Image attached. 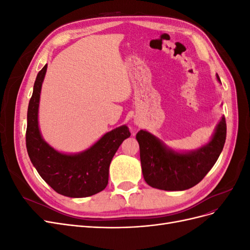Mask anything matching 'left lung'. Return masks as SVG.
Returning <instances> with one entry per match:
<instances>
[{"mask_svg":"<svg viewBox=\"0 0 250 250\" xmlns=\"http://www.w3.org/2000/svg\"><path fill=\"white\" fill-rule=\"evenodd\" d=\"M217 79L220 78L217 75ZM221 82V81H220ZM226 122L222 117L208 145L190 153H177L166 148L154 135L140 130L137 140L144 179L152 188L165 191L188 190L204 178L213 168L224 147Z\"/></svg>","mask_w":250,"mask_h":250,"instance_id":"obj_1","label":"left lung"}]
</instances>
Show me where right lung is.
Returning <instances> with one entry per match:
<instances>
[{"label":"right lung","mask_w":250,"mask_h":250,"mask_svg":"<svg viewBox=\"0 0 250 250\" xmlns=\"http://www.w3.org/2000/svg\"><path fill=\"white\" fill-rule=\"evenodd\" d=\"M46 71L47 64L37 74L29 101L26 130L28 155L42 178L55 192L73 198L88 197L106 188L110 162L122 142L130 137L129 129L127 126L116 128L79 154L57 152L42 140L37 122L42 83Z\"/></svg>","instance_id":"obj_1"}]
</instances>
